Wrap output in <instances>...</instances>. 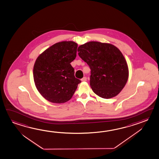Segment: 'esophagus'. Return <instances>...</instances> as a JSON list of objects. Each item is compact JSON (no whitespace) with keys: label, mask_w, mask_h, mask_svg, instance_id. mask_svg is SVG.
Segmentation results:
<instances>
[{"label":"esophagus","mask_w":159,"mask_h":159,"mask_svg":"<svg viewBox=\"0 0 159 159\" xmlns=\"http://www.w3.org/2000/svg\"><path fill=\"white\" fill-rule=\"evenodd\" d=\"M87 80V78L86 77H84L83 78L81 79V81H86Z\"/></svg>","instance_id":"34e87169"}]
</instances>
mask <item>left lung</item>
Returning a JSON list of instances; mask_svg holds the SVG:
<instances>
[{"mask_svg":"<svg viewBox=\"0 0 159 159\" xmlns=\"http://www.w3.org/2000/svg\"><path fill=\"white\" fill-rule=\"evenodd\" d=\"M78 55L91 69L90 86L104 99L116 97L128 81V64L121 52L113 44L89 42L78 48Z\"/></svg>","mask_w":159,"mask_h":159,"instance_id":"1","label":"left lung"}]
</instances>
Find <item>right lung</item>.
Returning a JSON list of instances; mask_svg holds the SVG:
<instances>
[{
    "label": "right lung",
    "instance_id": "1",
    "mask_svg": "<svg viewBox=\"0 0 159 159\" xmlns=\"http://www.w3.org/2000/svg\"><path fill=\"white\" fill-rule=\"evenodd\" d=\"M78 44L73 41L54 44L38 56L33 68L35 86L50 102L63 103L72 98L81 81L75 76L70 62L77 55Z\"/></svg>",
    "mask_w": 159,
    "mask_h": 159
}]
</instances>
